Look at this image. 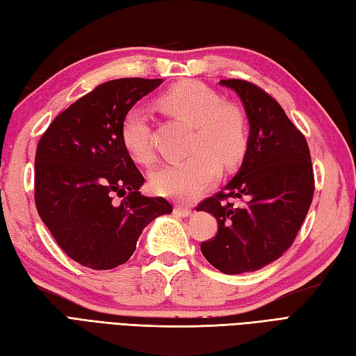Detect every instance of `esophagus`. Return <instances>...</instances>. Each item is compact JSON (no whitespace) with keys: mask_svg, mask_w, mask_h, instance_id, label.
Masks as SVG:
<instances>
[{"mask_svg":"<svg viewBox=\"0 0 356 356\" xmlns=\"http://www.w3.org/2000/svg\"><path fill=\"white\" fill-rule=\"evenodd\" d=\"M173 211H175V214H178L179 218H188V216L192 214V208L184 207V205H177Z\"/></svg>","mask_w":356,"mask_h":356,"instance_id":"esophagus-1","label":"esophagus"}]
</instances>
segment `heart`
Wrapping results in <instances>:
<instances>
[{
  "mask_svg": "<svg viewBox=\"0 0 356 356\" xmlns=\"http://www.w3.org/2000/svg\"><path fill=\"white\" fill-rule=\"evenodd\" d=\"M159 106L188 127H193L183 161L154 172L152 188L159 195L190 202L210 187L223 169H232L245 159L249 127L238 104L222 101L220 95L199 81H184L164 92ZM120 138L127 152L142 164L154 160L152 128L148 111L129 108L120 124Z\"/></svg>",
  "mask_w": 356,
  "mask_h": 356,
  "instance_id": "b5f03b06",
  "label": "heart"
}]
</instances>
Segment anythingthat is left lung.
<instances>
[{
  "label": "left lung",
  "instance_id": "left-lung-1",
  "mask_svg": "<svg viewBox=\"0 0 356 356\" xmlns=\"http://www.w3.org/2000/svg\"><path fill=\"white\" fill-rule=\"evenodd\" d=\"M243 102L249 145L241 168L222 192L196 210L213 214L218 234L202 255L227 275L255 272L278 259L296 238L314 195V173L305 137L276 99L245 80H220ZM241 198L245 206L226 202Z\"/></svg>",
  "mask_w": 356,
  "mask_h": 356
}]
</instances>
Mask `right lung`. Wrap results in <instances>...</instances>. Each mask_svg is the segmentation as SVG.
Masks as SVG:
<instances>
[{
  "mask_svg": "<svg viewBox=\"0 0 356 356\" xmlns=\"http://www.w3.org/2000/svg\"><path fill=\"white\" fill-rule=\"evenodd\" d=\"M161 83L119 78L99 84L60 113L39 140L38 213L57 245L93 270L127 263L145 227L172 213L164 197L138 192L145 178L120 138L125 113Z\"/></svg>",
  "mask_w": 356,
  "mask_h": 356,
  "instance_id": "add662e5",
  "label": "right lung"
}]
</instances>
